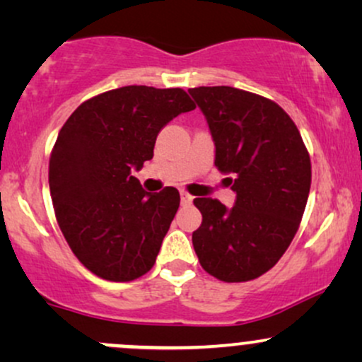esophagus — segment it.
<instances>
[{
    "instance_id": "esophagus-1",
    "label": "esophagus",
    "mask_w": 362,
    "mask_h": 362,
    "mask_svg": "<svg viewBox=\"0 0 362 362\" xmlns=\"http://www.w3.org/2000/svg\"><path fill=\"white\" fill-rule=\"evenodd\" d=\"M192 195H190L189 192H185V190H180V201H182V204H190V202H192Z\"/></svg>"
}]
</instances>
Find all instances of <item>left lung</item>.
Wrapping results in <instances>:
<instances>
[{"instance_id":"8db88e82","label":"left lung","mask_w":362,"mask_h":362,"mask_svg":"<svg viewBox=\"0 0 362 362\" xmlns=\"http://www.w3.org/2000/svg\"><path fill=\"white\" fill-rule=\"evenodd\" d=\"M189 93L209 124L214 165L236 192L231 209L218 199H194L202 214L194 250L216 279H257L279 262L300 228L311 185L308 149L293 119L269 98L233 86Z\"/></svg>"}]
</instances>
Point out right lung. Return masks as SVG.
Instances as JSON below:
<instances>
[{
	"label": "right lung",
	"instance_id": "add662e5",
	"mask_svg": "<svg viewBox=\"0 0 362 362\" xmlns=\"http://www.w3.org/2000/svg\"><path fill=\"white\" fill-rule=\"evenodd\" d=\"M194 109L182 88L131 85L83 102L61 127L49 160L54 213L95 276L129 282L155 265L180 194L175 187L146 192L132 170L151 160L170 120Z\"/></svg>",
	"mask_w": 362,
	"mask_h": 362
}]
</instances>
